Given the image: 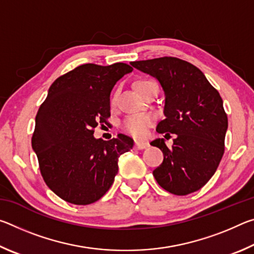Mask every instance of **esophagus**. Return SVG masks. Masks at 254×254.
Here are the masks:
<instances>
[{"mask_svg": "<svg viewBox=\"0 0 254 254\" xmlns=\"http://www.w3.org/2000/svg\"><path fill=\"white\" fill-rule=\"evenodd\" d=\"M135 148L139 149V150H142V149H147L149 147V143L145 142V141H135Z\"/></svg>", "mask_w": 254, "mask_h": 254, "instance_id": "esophagus-1", "label": "esophagus"}]
</instances>
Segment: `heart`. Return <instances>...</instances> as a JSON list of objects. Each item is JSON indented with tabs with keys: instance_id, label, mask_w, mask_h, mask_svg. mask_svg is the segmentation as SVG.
<instances>
[{
	"instance_id": "1",
	"label": "heart",
	"mask_w": 254,
	"mask_h": 254,
	"mask_svg": "<svg viewBox=\"0 0 254 254\" xmlns=\"http://www.w3.org/2000/svg\"><path fill=\"white\" fill-rule=\"evenodd\" d=\"M136 91L139 92L141 95H145L149 92V89L152 87H158V84L156 81L150 80V79H141L137 80L134 84ZM117 100V94H114L113 97H112V103H115ZM153 119L151 115L149 114H137V115H132V117L127 118L122 122L121 127L124 132L128 133L135 137H141L143 136L145 133H147L148 127L152 126Z\"/></svg>"
}]
</instances>
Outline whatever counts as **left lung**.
<instances>
[{"label":"left lung","mask_w":254,"mask_h":254,"mask_svg":"<svg viewBox=\"0 0 254 254\" xmlns=\"http://www.w3.org/2000/svg\"><path fill=\"white\" fill-rule=\"evenodd\" d=\"M131 65L160 83L166 119L158 123L157 132L176 134L173 147L160 137L150 143L163 153L154 178L174 195L198 190L212 178L224 153L227 115L220 93L198 68L182 59L161 57Z\"/></svg>","instance_id":"obj_1"}]
</instances>
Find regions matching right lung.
Segmentation results:
<instances>
[{
    "label": "right lung",
    "instance_id": "add662e5",
    "mask_svg": "<svg viewBox=\"0 0 254 254\" xmlns=\"http://www.w3.org/2000/svg\"><path fill=\"white\" fill-rule=\"evenodd\" d=\"M132 70L123 63L78 66L51 84L39 107L32 149L47 186L68 203L88 205L104 196L118 174L120 156L133 147L124 134L109 141L93 135L98 123L110 118L114 85Z\"/></svg>",
    "mask_w": 254,
    "mask_h": 254
}]
</instances>
